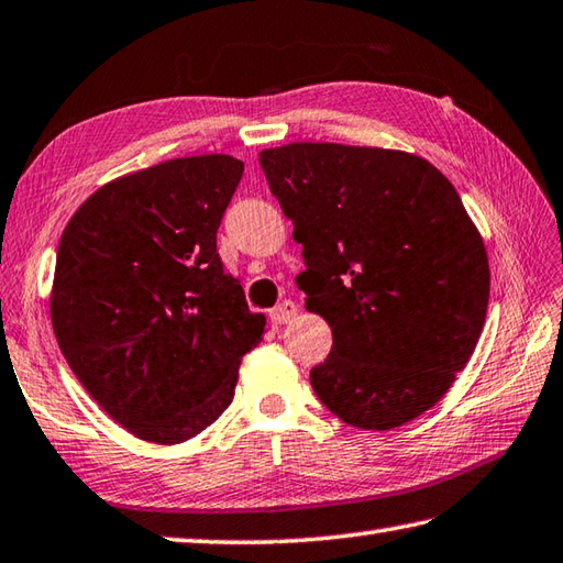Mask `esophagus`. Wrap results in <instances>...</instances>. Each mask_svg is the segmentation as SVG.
<instances>
[{
	"label": "esophagus",
	"mask_w": 563,
	"mask_h": 563,
	"mask_svg": "<svg viewBox=\"0 0 563 563\" xmlns=\"http://www.w3.org/2000/svg\"><path fill=\"white\" fill-rule=\"evenodd\" d=\"M296 311H299V309H296L294 301H282V303H277V306H274V309L269 311V318H272V321L277 323V325H284V323H291V321H294Z\"/></svg>",
	"instance_id": "esophagus-1"
}]
</instances>
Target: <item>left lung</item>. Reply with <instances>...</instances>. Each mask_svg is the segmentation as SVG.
Wrapping results in <instances>:
<instances>
[{
    "label": "left lung",
    "mask_w": 563,
    "mask_h": 563,
    "mask_svg": "<svg viewBox=\"0 0 563 563\" xmlns=\"http://www.w3.org/2000/svg\"><path fill=\"white\" fill-rule=\"evenodd\" d=\"M260 164L303 247L306 309L333 331L316 397L357 429L417 419L468 365L490 299L459 190L427 158L377 146L294 142Z\"/></svg>",
    "instance_id": "left-lung-1"
}]
</instances>
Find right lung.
I'll return each mask as SVG.
<instances>
[{"mask_svg":"<svg viewBox=\"0 0 563 563\" xmlns=\"http://www.w3.org/2000/svg\"><path fill=\"white\" fill-rule=\"evenodd\" d=\"M245 164L172 158L114 178L63 230L53 333L88 395L134 437L181 443L235 395L264 316L222 269L216 235Z\"/></svg>","mask_w":563,"mask_h":563,"instance_id":"right-lung-1","label":"right lung"}]
</instances>
